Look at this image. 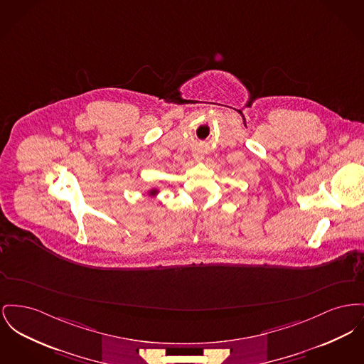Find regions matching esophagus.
<instances>
[{
    "label": "esophagus",
    "instance_id": "1",
    "mask_svg": "<svg viewBox=\"0 0 364 364\" xmlns=\"http://www.w3.org/2000/svg\"><path fill=\"white\" fill-rule=\"evenodd\" d=\"M196 158H198V156H196Z\"/></svg>",
    "mask_w": 364,
    "mask_h": 364
}]
</instances>
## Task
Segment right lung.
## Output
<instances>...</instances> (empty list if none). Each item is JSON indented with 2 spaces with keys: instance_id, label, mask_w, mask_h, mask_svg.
<instances>
[{
  "instance_id": "add662e5",
  "label": "right lung",
  "mask_w": 364,
  "mask_h": 364,
  "mask_svg": "<svg viewBox=\"0 0 364 364\" xmlns=\"http://www.w3.org/2000/svg\"><path fill=\"white\" fill-rule=\"evenodd\" d=\"M156 193H158V190H156V188H152V190L149 191V195H151V196H154V195H156Z\"/></svg>"
}]
</instances>
